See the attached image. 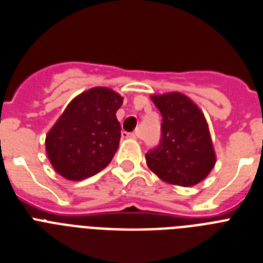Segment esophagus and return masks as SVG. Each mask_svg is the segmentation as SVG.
<instances>
[{
  "mask_svg": "<svg viewBox=\"0 0 263 263\" xmlns=\"http://www.w3.org/2000/svg\"><path fill=\"white\" fill-rule=\"evenodd\" d=\"M121 136H123V138L124 139H136V134L135 132H121Z\"/></svg>",
  "mask_w": 263,
  "mask_h": 263,
  "instance_id": "esophagus-1",
  "label": "esophagus"
}]
</instances>
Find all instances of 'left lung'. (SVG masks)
I'll use <instances>...</instances> for the list:
<instances>
[{
  "label": "left lung",
  "instance_id": "left-lung-1",
  "mask_svg": "<svg viewBox=\"0 0 263 263\" xmlns=\"http://www.w3.org/2000/svg\"><path fill=\"white\" fill-rule=\"evenodd\" d=\"M151 100L162 114L163 123L160 144L145 155L148 168L170 184L195 186L217 162L204 115L180 92L152 95Z\"/></svg>",
  "mask_w": 263,
  "mask_h": 263
}]
</instances>
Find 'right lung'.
I'll return each mask as SVG.
<instances>
[{"label":"right lung","mask_w":263,"mask_h":263,"mask_svg":"<svg viewBox=\"0 0 263 263\" xmlns=\"http://www.w3.org/2000/svg\"><path fill=\"white\" fill-rule=\"evenodd\" d=\"M123 98L95 87L70 101L45 138L50 164L68 180H83L105 168L120 142L116 112Z\"/></svg>","instance_id":"1"}]
</instances>
